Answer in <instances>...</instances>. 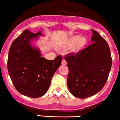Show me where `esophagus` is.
I'll list each match as a JSON object with an SVG mask.
<instances>
[{
    "label": "esophagus",
    "mask_w": 120,
    "mask_h": 120,
    "mask_svg": "<svg viewBox=\"0 0 120 120\" xmlns=\"http://www.w3.org/2000/svg\"><path fill=\"white\" fill-rule=\"evenodd\" d=\"M67 61H65V59H62V65H67Z\"/></svg>",
    "instance_id": "esophagus-1"
}]
</instances>
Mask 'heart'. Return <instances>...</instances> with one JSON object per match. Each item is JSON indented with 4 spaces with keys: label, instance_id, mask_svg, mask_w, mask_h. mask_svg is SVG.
I'll use <instances>...</instances> for the list:
<instances>
[{
    "label": "heart",
    "instance_id": "b5f03b06",
    "mask_svg": "<svg viewBox=\"0 0 120 120\" xmlns=\"http://www.w3.org/2000/svg\"><path fill=\"white\" fill-rule=\"evenodd\" d=\"M86 44V39L85 37L79 38L78 36H74L69 38L68 41V45L69 46H74L75 45V50L79 51Z\"/></svg>",
    "mask_w": 120,
    "mask_h": 120
}]
</instances>
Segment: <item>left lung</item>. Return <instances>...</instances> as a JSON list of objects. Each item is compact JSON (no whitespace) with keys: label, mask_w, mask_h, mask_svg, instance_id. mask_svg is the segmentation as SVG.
<instances>
[{"label":"left lung","mask_w":120,"mask_h":120,"mask_svg":"<svg viewBox=\"0 0 120 120\" xmlns=\"http://www.w3.org/2000/svg\"><path fill=\"white\" fill-rule=\"evenodd\" d=\"M92 44L76 53L65 56L69 73L67 85L78 98L95 95L104 86L112 65L110 49L105 40L92 29Z\"/></svg>","instance_id":"obj_1"}]
</instances>
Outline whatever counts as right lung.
<instances>
[{"label":"right lung","mask_w":120,"mask_h":120,"mask_svg":"<svg viewBox=\"0 0 120 120\" xmlns=\"http://www.w3.org/2000/svg\"><path fill=\"white\" fill-rule=\"evenodd\" d=\"M42 35L24 30L13 41L9 51L8 70L17 91L31 98L42 97L47 92L55 72L60 67L62 56L50 61L41 57L39 50L32 47L30 41Z\"/></svg>","instance_id":"obj_1"}]
</instances>
